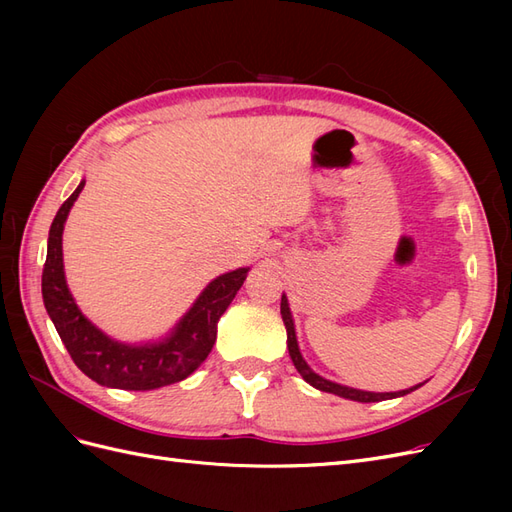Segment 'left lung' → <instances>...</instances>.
Returning <instances> with one entry per match:
<instances>
[{
  "label": "left lung",
  "mask_w": 512,
  "mask_h": 512,
  "mask_svg": "<svg viewBox=\"0 0 512 512\" xmlns=\"http://www.w3.org/2000/svg\"><path fill=\"white\" fill-rule=\"evenodd\" d=\"M280 312H282V320L286 324V344H288V354L290 359L294 363V367H297V371L301 374V378L312 384L314 389L318 391H324V393H333L337 397H344V399H350V401H361V404H371V401H384V399H395V397H404L412 391H416L418 386L423 384H416V386H410V389H404V391H395V393H374V391H361V389H352V386H346V384H337L333 380H327L322 378L320 374H316V371L307 365V361L303 359V354L299 350V342H297V331H294V320H292V312H290V305H288V297L286 294H282V305H280Z\"/></svg>",
  "instance_id": "obj_1"
}]
</instances>
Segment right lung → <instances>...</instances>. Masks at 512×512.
Here are the masks:
<instances>
[{"label":"right lung","instance_id":"1","mask_svg":"<svg viewBox=\"0 0 512 512\" xmlns=\"http://www.w3.org/2000/svg\"><path fill=\"white\" fill-rule=\"evenodd\" d=\"M79 188L59 207L49 230L46 262L42 269V299L46 314L85 376L108 389L153 391L188 378L200 367L218 337V320L243 286L250 267H239L211 280L198 299L164 337L143 344H128L108 337L76 305L64 271V226Z\"/></svg>","mask_w":512,"mask_h":512}]
</instances>
